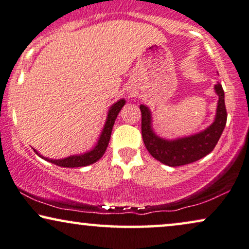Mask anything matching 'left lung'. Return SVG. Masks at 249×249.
<instances>
[{
	"mask_svg": "<svg viewBox=\"0 0 249 249\" xmlns=\"http://www.w3.org/2000/svg\"><path fill=\"white\" fill-rule=\"evenodd\" d=\"M213 88L218 95L215 119L207 128L188 137L165 139L157 135L153 128L152 111L147 106L140 105L143 143L154 159L169 166H180L197 161L213 152L224 131L228 118L222 85L217 83Z\"/></svg>",
	"mask_w": 249,
	"mask_h": 249,
	"instance_id": "1",
	"label": "left lung"
}]
</instances>
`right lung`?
I'll return each mask as SVG.
<instances>
[{
	"mask_svg": "<svg viewBox=\"0 0 249 249\" xmlns=\"http://www.w3.org/2000/svg\"><path fill=\"white\" fill-rule=\"evenodd\" d=\"M125 102L126 101H125L124 99H121L110 107L108 115H107L105 126L102 128V132L101 134H100L99 139H97V142L95 146H94L90 150H88V152L78 154V155H70L68 157H64V159H58V160L48 159V157L42 156L36 149H34V152H36L41 159L46 160V161L53 163V164L63 166V168H79V166H86V165L93 164V163L99 161V160L103 156V154L106 153L107 147H108L109 144L110 137H111L112 126H114L116 118H117V115L119 114V111H121L123 107H124Z\"/></svg>",
	"mask_w": 249,
	"mask_h": 249,
	"instance_id": "obj_1",
	"label": "right lung"
}]
</instances>
